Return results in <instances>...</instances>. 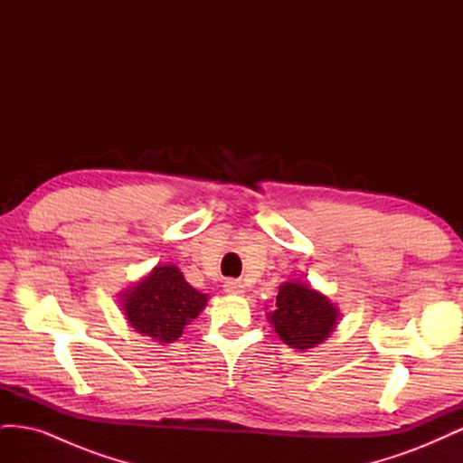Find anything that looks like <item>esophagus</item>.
<instances>
[{
    "mask_svg": "<svg viewBox=\"0 0 463 463\" xmlns=\"http://www.w3.org/2000/svg\"><path fill=\"white\" fill-rule=\"evenodd\" d=\"M223 289H226L230 296H241V293H245V286L241 279H226V282H223Z\"/></svg>",
    "mask_w": 463,
    "mask_h": 463,
    "instance_id": "obj_1",
    "label": "esophagus"
}]
</instances>
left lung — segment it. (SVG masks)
I'll return each instance as SVG.
<instances>
[{"mask_svg":"<svg viewBox=\"0 0 463 463\" xmlns=\"http://www.w3.org/2000/svg\"><path fill=\"white\" fill-rule=\"evenodd\" d=\"M340 311L326 296L303 282H284L269 313L279 340L293 349L315 347L325 342L338 325Z\"/></svg>","mask_w":463,"mask_h":463,"instance_id":"obj_1","label":"left lung"}]
</instances>
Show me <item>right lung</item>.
Returning a JSON list of instances; mask_svg holds the SVG:
<instances>
[{
    "instance_id": "add662e5",
    "label": "right lung",
    "mask_w": 463,
    "mask_h": 463,
    "mask_svg": "<svg viewBox=\"0 0 463 463\" xmlns=\"http://www.w3.org/2000/svg\"><path fill=\"white\" fill-rule=\"evenodd\" d=\"M206 301V293L189 286L174 264L156 266L141 282L121 293V309L129 325L160 344L175 342Z\"/></svg>"
}]
</instances>
